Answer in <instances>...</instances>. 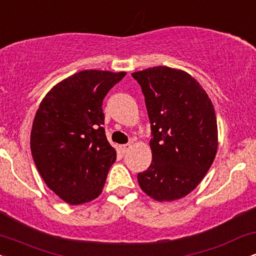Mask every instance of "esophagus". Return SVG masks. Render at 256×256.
I'll return each mask as SVG.
<instances>
[{
    "mask_svg": "<svg viewBox=\"0 0 256 256\" xmlns=\"http://www.w3.org/2000/svg\"><path fill=\"white\" fill-rule=\"evenodd\" d=\"M130 144H122L119 146L120 148V152H122V154H125V152H128V149H130Z\"/></svg>",
    "mask_w": 256,
    "mask_h": 256,
    "instance_id": "1",
    "label": "esophagus"
}]
</instances>
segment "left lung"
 <instances>
[{"label":"left lung","mask_w":256,"mask_h":256,"mask_svg":"<svg viewBox=\"0 0 256 256\" xmlns=\"http://www.w3.org/2000/svg\"><path fill=\"white\" fill-rule=\"evenodd\" d=\"M142 88L152 128V160L137 174L156 201L186 196L204 179L218 149L212 101L189 73L166 66L132 73Z\"/></svg>","instance_id":"1"}]
</instances>
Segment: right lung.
<instances>
[{"instance_id": "obj_1", "label": "right lung", "mask_w": 256, "mask_h": 256, "mask_svg": "<svg viewBox=\"0 0 256 256\" xmlns=\"http://www.w3.org/2000/svg\"><path fill=\"white\" fill-rule=\"evenodd\" d=\"M125 74L80 71L55 85L37 110L32 158L49 189L67 204H86L102 192L116 158L102 128V102Z\"/></svg>"}]
</instances>
